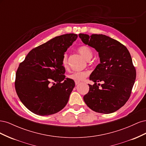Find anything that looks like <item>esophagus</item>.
I'll list each match as a JSON object with an SVG mask.
<instances>
[{"mask_svg": "<svg viewBox=\"0 0 146 146\" xmlns=\"http://www.w3.org/2000/svg\"><path fill=\"white\" fill-rule=\"evenodd\" d=\"M75 83H76V85H78V84H80V82L76 80V81H75Z\"/></svg>", "mask_w": 146, "mask_h": 146, "instance_id": "1", "label": "esophagus"}]
</instances>
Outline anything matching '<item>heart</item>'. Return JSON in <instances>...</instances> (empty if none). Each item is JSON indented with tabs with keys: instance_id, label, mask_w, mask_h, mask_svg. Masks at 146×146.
Returning a JSON list of instances; mask_svg holds the SVG:
<instances>
[{
	"instance_id": "1",
	"label": "heart",
	"mask_w": 146,
	"mask_h": 146,
	"mask_svg": "<svg viewBox=\"0 0 146 146\" xmlns=\"http://www.w3.org/2000/svg\"><path fill=\"white\" fill-rule=\"evenodd\" d=\"M78 51L80 54L85 58L86 60H90L93 55V52H92L91 48L86 46H82L78 48ZM62 64L64 68H66L68 66V55L65 54L63 55L62 60ZM90 72L88 71H76L70 74L69 76V78L72 79L74 80L80 81L83 80L85 79Z\"/></svg>"
}]
</instances>
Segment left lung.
I'll list each match as a JSON object with an SVG mask.
<instances>
[{
  "label": "left lung",
  "instance_id": "obj_1",
  "mask_svg": "<svg viewBox=\"0 0 146 146\" xmlns=\"http://www.w3.org/2000/svg\"><path fill=\"white\" fill-rule=\"evenodd\" d=\"M86 45L99 52L100 63L90 75V90L83 100L93 111L109 114L117 111L129 100L136 79V69L129 51L121 42L104 35L80 33ZM102 81L101 88L96 85Z\"/></svg>",
  "mask_w": 146,
  "mask_h": 146
}]
</instances>
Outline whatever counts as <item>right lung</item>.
I'll list each match as a JSON object with an SVG mask.
<instances>
[{
    "label": "right lung",
    "mask_w": 146,
    "mask_h": 146,
    "mask_svg": "<svg viewBox=\"0 0 146 146\" xmlns=\"http://www.w3.org/2000/svg\"><path fill=\"white\" fill-rule=\"evenodd\" d=\"M77 37L74 33L56 36L33 48L20 63L15 89L30 111L48 116L58 113L67 104L75 82L66 78L62 60Z\"/></svg>",
    "instance_id": "obj_1"
}]
</instances>
